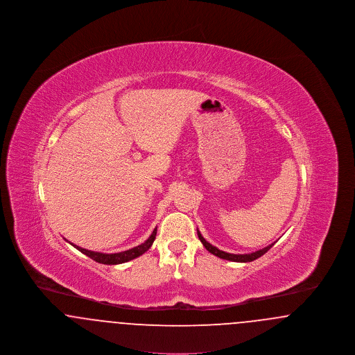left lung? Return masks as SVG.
Returning <instances> with one entry per match:
<instances>
[{
  "label": "left lung",
  "mask_w": 355,
  "mask_h": 355,
  "mask_svg": "<svg viewBox=\"0 0 355 355\" xmlns=\"http://www.w3.org/2000/svg\"><path fill=\"white\" fill-rule=\"evenodd\" d=\"M197 234H198V238H200V241L202 242L203 246L206 248V250L209 252V253L214 254V255H217V257H220L222 259H227V261H233V262H252L254 259H257V258H259L261 255H263L265 253H268V250H270V248L274 246V243H270L269 246H266V248H263V249H261V250H258V252H254V253L250 254H230L226 253V252H222L220 249H217L216 246H213L211 243H209L205 238H203L202 234L197 230Z\"/></svg>",
  "instance_id": "obj_1"
}]
</instances>
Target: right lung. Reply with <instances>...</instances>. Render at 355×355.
I'll use <instances>...</instances> for the list:
<instances>
[{"label": "right lung", "instance_id": "add662e5", "mask_svg": "<svg viewBox=\"0 0 355 355\" xmlns=\"http://www.w3.org/2000/svg\"><path fill=\"white\" fill-rule=\"evenodd\" d=\"M155 236H157V227L153 230L152 236H149L144 243L135 246L133 249H129V250H126V252H121V253L114 254L90 252V250L83 249V248H80V246H77V245H73V243H71V245H73L77 250H80L81 253L87 255L89 258H92L93 261H96V262H98V263H103V265H119V263H123V262L132 261V259H135L137 257L142 255L145 252H148V250L150 249L154 239H155Z\"/></svg>", "mask_w": 355, "mask_h": 355}]
</instances>
